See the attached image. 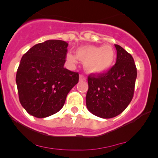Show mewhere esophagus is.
I'll use <instances>...</instances> for the list:
<instances>
[{"mask_svg": "<svg viewBox=\"0 0 158 158\" xmlns=\"http://www.w3.org/2000/svg\"><path fill=\"white\" fill-rule=\"evenodd\" d=\"M79 79H80V81H86V77L84 74H80Z\"/></svg>", "mask_w": 158, "mask_h": 158, "instance_id": "obj_1", "label": "esophagus"}]
</instances>
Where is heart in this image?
I'll list each match as a JSON object with an SVG mask.
<instances>
[{"label": "heart", "instance_id": "heart-1", "mask_svg": "<svg viewBox=\"0 0 158 158\" xmlns=\"http://www.w3.org/2000/svg\"><path fill=\"white\" fill-rule=\"evenodd\" d=\"M77 58L85 62V68L91 73H102L109 70L115 60V52L109 45L103 47L84 46L76 51V55L67 53L66 62L69 65L76 64Z\"/></svg>", "mask_w": 158, "mask_h": 158}]
</instances>
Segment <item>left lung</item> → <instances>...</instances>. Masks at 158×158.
<instances>
[{
	"label": "left lung",
	"mask_w": 158,
	"mask_h": 158,
	"mask_svg": "<svg viewBox=\"0 0 158 158\" xmlns=\"http://www.w3.org/2000/svg\"><path fill=\"white\" fill-rule=\"evenodd\" d=\"M116 62L108 72L89 75L86 106L92 114L110 118L121 114L133 98L137 69L133 57L115 45Z\"/></svg>",
	"instance_id": "left-lung-1"
}]
</instances>
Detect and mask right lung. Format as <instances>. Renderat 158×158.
Segmentation results:
<instances>
[{
	"label": "right lung",
	"instance_id": "add662e5",
	"mask_svg": "<svg viewBox=\"0 0 158 158\" xmlns=\"http://www.w3.org/2000/svg\"><path fill=\"white\" fill-rule=\"evenodd\" d=\"M67 47L62 40H47L22 57L16 77L19 102L36 118L59 111L67 94L77 84L78 73L64 68Z\"/></svg>",
	"mask_w": 158,
	"mask_h": 158
}]
</instances>
